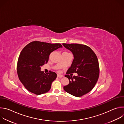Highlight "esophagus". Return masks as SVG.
Listing matches in <instances>:
<instances>
[{
    "instance_id": "esophagus-1",
    "label": "esophagus",
    "mask_w": 124,
    "mask_h": 124,
    "mask_svg": "<svg viewBox=\"0 0 124 124\" xmlns=\"http://www.w3.org/2000/svg\"><path fill=\"white\" fill-rule=\"evenodd\" d=\"M63 76L62 75H57V77H58L59 78H62Z\"/></svg>"
}]
</instances>
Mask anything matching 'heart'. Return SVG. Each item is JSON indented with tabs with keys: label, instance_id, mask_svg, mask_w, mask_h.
I'll list each match as a JSON object with an SVG mask.
<instances>
[{
	"label": "heart",
	"instance_id": "heart-1",
	"mask_svg": "<svg viewBox=\"0 0 124 124\" xmlns=\"http://www.w3.org/2000/svg\"><path fill=\"white\" fill-rule=\"evenodd\" d=\"M60 65H61V64H60Z\"/></svg>",
	"mask_w": 124,
	"mask_h": 124
}]
</instances>
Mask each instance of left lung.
<instances>
[{
  "label": "left lung",
  "instance_id": "left-lung-1",
  "mask_svg": "<svg viewBox=\"0 0 124 124\" xmlns=\"http://www.w3.org/2000/svg\"><path fill=\"white\" fill-rule=\"evenodd\" d=\"M67 49L71 51L74 57L70 67L65 77L69 83L64 86V90L76 97H81L91 91L99 77L100 69L97 57L89 46L78 44H62ZM78 76L72 77L73 73Z\"/></svg>",
  "mask_w": 124,
  "mask_h": 124
}]
</instances>
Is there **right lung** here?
<instances>
[{
  "mask_svg": "<svg viewBox=\"0 0 124 124\" xmlns=\"http://www.w3.org/2000/svg\"><path fill=\"white\" fill-rule=\"evenodd\" d=\"M62 47L60 44L33 41L22 50L17 63L19 78L29 92L39 95L47 92L57 74L51 71L45 74L41 67L47 63L50 54Z\"/></svg>",
  "mask_w": 124,
  "mask_h": 124,
  "instance_id": "obj_1",
  "label": "right lung"
}]
</instances>
